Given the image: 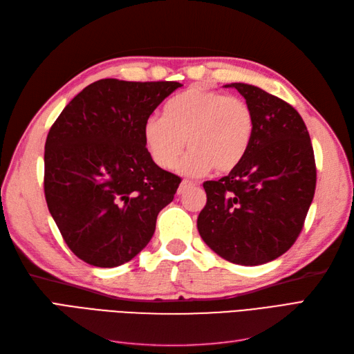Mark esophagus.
<instances>
[{"instance_id": "1", "label": "esophagus", "mask_w": 354, "mask_h": 354, "mask_svg": "<svg viewBox=\"0 0 354 354\" xmlns=\"http://www.w3.org/2000/svg\"><path fill=\"white\" fill-rule=\"evenodd\" d=\"M192 186H195L194 183H192V181H189V180H183L180 183V186H178V190H177V194L178 195H183L185 192L189 189V187H192Z\"/></svg>"}]
</instances>
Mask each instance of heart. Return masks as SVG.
I'll list each match as a JSON object with an SVG mask.
<instances>
[{
	"instance_id": "1",
	"label": "heart",
	"mask_w": 354,
	"mask_h": 354,
	"mask_svg": "<svg viewBox=\"0 0 354 354\" xmlns=\"http://www.w3.org/2000/svg\"><path fill=\"white\" fill-rule=\"evenodd\" d=\"M254 113L239 97L190 87L171 97L162 116L152 115L143 124V142L151 159L168 169L176 164L180 174L199 177L214 171L230 173L245 159L254 136Z\"/></svg>"
}]
</instances>
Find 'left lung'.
<instances>
[{"instance_id": "1", "label": "left lung", "mask_w": 354, "mask_h": 354, "mask_svg": "<svg viewBox=\"0 0 354 354\" xmlns=\"http://www.w3.org/2000/svg\"><path fill=\"white\" fill-rule=\"evenodd\" d=\"M254 113L250 151L218 181H205L207 205L198 217L201 238L221 259L260 266L297 241L316 189L313 146L303 118L282 99L233 82Z\"/></svg>"}]
</instances>
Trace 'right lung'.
<instances>
[{"label":"right lung","mask_w":354,"mask_h":354,"mask_svg":"<svg viewBox=\"0 0 354 354\" xmlns=\"http://www.w3.org/2000/svg\"><path fill=\"white\" fill-rule=\"evenodd\" d=\"M176 81L100 80L69 102L50 128L44 194L71 251L95 267L121 266L152 239L180 178L159 168L143 124Z\"/></svg>","instance_id":"right-lung-1"}]
</instances>
